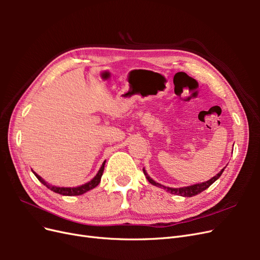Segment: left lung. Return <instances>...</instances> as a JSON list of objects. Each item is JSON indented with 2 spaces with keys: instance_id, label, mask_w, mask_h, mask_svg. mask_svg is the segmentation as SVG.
Instances as JSON below:
<instances>
[{
  "instance_id": "1",
  "label": "left lung",
  "mask_w": 260,
  "mask_h": 260,
  "mask_svg": "<svg viewBox=\"0 0 260 260\" xmlns=\"http://www.w3.org/2000/svg\"><path fill=\"white\" fill-rule=\"evenodd\" d=\"M223 170H224V168H223V169H221V171H220L218 175H216L215 177H212L210 180L206 181V182L199 183V184H193V185L185 186V187L175 188V187H168V186H165V185H162V184H160V183H157V182H155V181L147 175V172H146V171H145V169L143 168V172H144V175L146 176V179L148 180V182H149V183H152L153 185H156V186H158V187L165 188V190L168 191V192H169V193H171V194H176V195H180V196H184V198H192V196H195V195L200 194L201 192L205 191L206 188H208L212 183H214L215 181H216L218 178H220V176L222 175Z\"/></svg>"
}]
</instances>
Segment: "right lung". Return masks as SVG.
<instances>
[{"mask_svg":"<svg viewBox=\"0 0 260 260\" xmlns=\"http://www.w3.org/2000/svg\"><path fill=\"white\" fill-rule=\"evenodd\" d=\"M105 162L106 160H104V162L102 164V167L100 168L99 172L96 174V176L94 177L91 181H89L88 183L85 184H82L80 186H77V187H59V186H54L48 182H45V181L39 176L37 175L36 172H34L35 176L38 178V180L40 181V182L42 184H44L46 187L50 188L51 191L55 192V193H58L60 195H65V196H76V195H81V194H84L85 192H88L90 190H92V188H94L95 186L99 185V183L101 182V178H102V175H103V171H104V166H105Z\"/></svg>","mask_w":260,"mask_h":260,"instance_id":"add662e5","label":"right lung"}]
</instances>
